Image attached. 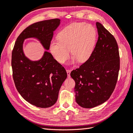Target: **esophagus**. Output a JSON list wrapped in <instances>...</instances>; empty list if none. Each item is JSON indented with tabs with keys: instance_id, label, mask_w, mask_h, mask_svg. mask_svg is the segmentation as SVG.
Masks as SVG:
<instances>
[{
	"instance_id": "esophagus-1",
	"label": "esophagus",
	"mask_w": 133,
	"mask_h": 133,
	"mask_svg": "<svg viewBox=\"0 0 133 133\" xmlns=\"http://www.w3.org/2000/svg\"><path fill=\"white\" fill-rule=\"evenodd\" d=\"M66 72H67V75H68V77L69 78L70 77V72H71V70L66 69Z\"/></svg>"
}]
</instances>
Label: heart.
<instances>
[{"instance_id": "1", "label": "heart", "mask_w": 133, "mask_h": 133, "mask_svg": "<svg viewBox=\"0 0 133 133\" xmlns=\"http://www.w3.org/2000/svg\"><path fill=\"white\" fill-rule=\"evenodd\" d=\"M58 41L52 40L49 49L55 59L64 64L73 55L71 62L84 63L91 56L95 48L96 31L94 26L84 23H75L64 28L58 35Z\"/></svg>"}]
</instances>
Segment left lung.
<instances>
[{
	"instance_id": "obj_1",
	"label": "left lung",
	"mask_w": 133,
	"mask_h": 133,
	"mask_svg": "<svg viewBox=\"0 0 133 133\" xmlns=\"http://www.w3.org/2000/svg\"><path fill=\"white\" fill-rule=\"evenodd\" d=\"M98 38L89 60L70 73L76 82V101L84 108H92L110 98L116 87L120 60L114 37L96 23Z\"/></svg>"
}]
</instances>
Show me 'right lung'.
I'll return each instance as SVG.
<instances>
[{
  "instance_id": "1",
  "label": "right lung",
  "mask_w": 133,
  "mask_h": 133,
  "mask_svg": "<svg viewBox=\"0 0 133 133\" xmlns=\"http://www.w3.org/2000/svg\"><path fill=\"white\" fill-rule=\"evenodd\" d=\"M60 23V19H53L29 25L17 37L12 52L11 65L16 89L25 101L39 108L51 107L56 102L67 73L47 51L40 60H29L23 52V44L25 39L34 37L48 50L54 31Z\"/></svg>"
}]
</instances>
